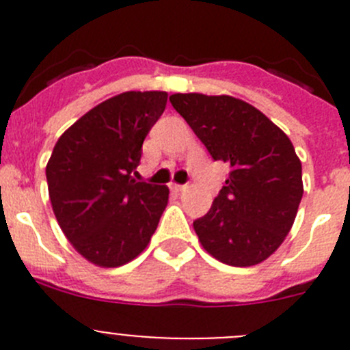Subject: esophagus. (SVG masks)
I'll return each instance as SVG.
<instances>
[{
	"label": "esophagus",
	"mask_w": 350,
	"mask_h": 350,
	"mask_svg": "<svg viewBox=\"0 0 350 350\" xmlns=\"http://www.w3.org/2000/svg\"><path fill=\"white\" fill-rule=\"evenodd\" d=\"M185 187H187V185H185V184H173V185H172V189H173V191H177V193H180V191H184Z\"/></svg>",
	"instance_id": "obj_1"
}]
</instances>
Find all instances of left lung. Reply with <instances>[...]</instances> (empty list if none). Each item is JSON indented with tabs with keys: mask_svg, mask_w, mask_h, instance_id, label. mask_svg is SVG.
Segmentation results:
<instances>
[{
	"mask_svg": "<svg viewBox=\"0 0 350 350\" xmlns=\"http://www.w3.org/2000/svg\"><path fill=\"white\" fill-rule=\"evenodd\" d=\"M213 161L230 177L193 222L203 249L231 267H252L279 249L303 196L301 163L286 133L258 108L231 96L172 94Z\"/></svg>",
	"mask_w": 350,
	"mask_h": 350,
	"instance_id": "8db88e82",
	"label": "left lung"
}]
</instances>
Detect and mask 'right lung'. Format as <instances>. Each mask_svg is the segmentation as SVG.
Listing matches in <instances>:
<instances>
[{"mask_svg":"<svg viewBox=\"0 0 350 350\" xmlns=\"http://www.w3.org/2000/svg\"><path fill=\"white\" fill-rule=\"evenodd\" d=\"M166 100L163 91L113 96L80 117L52 150L45 173L55 219L71 245L98 267L137 258L165 212L168 187L135 177Z\"/></svg>","mask_w":350,"mask_h":350,"instance_id":"obj_1","label":"right lung"}]
</instances>
